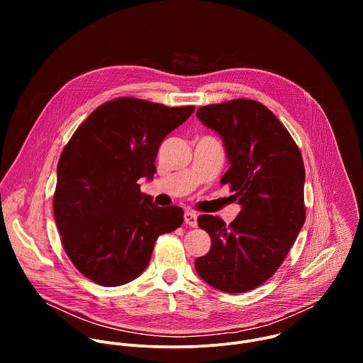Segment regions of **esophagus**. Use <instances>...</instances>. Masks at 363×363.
Instances as JSON below:
<instances>
[{
  "mask_svg": "<svg viewBox=\"0 0 363 363\" xmlns=\"http://www.w3.org/2000/svg\"><path fill=\"white\" fill-rule=\"evenodd\" d=\"M184 221H185V224H188L189 227H194V228L198 225L196 214H194V213H191V211H186V213L184 214Z\"/></svg>",
  "mask_w": 363,
  "mask_h": 363,
  "instance_id": "1",
  "label": "esophagus"
}]
</instances>
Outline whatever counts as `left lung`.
Instances as JSON below:
<instances>
[{"label":"left lung","instance_id":"left-lung-1","mask_svg":"<svg viewBox=\"0 0 363 363\" xmlns=\"http://www.w3.org/2000/svg\"><path fill=\"white\" fill-rule=\"evenodd\" d=\"M196 116L223 138L230 168L221 185L230 186L241 211L228 225L220 217H198L211 248L196 258L195 270L221 291H248L277 272L304 224L301 153L283 123L255 100L202 106Z\"/></svg>","mask_w":363,"mask_h":363}]
</instances>
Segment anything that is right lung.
Listing matches in <instances>:
<instances>
[{"mask_svg":"<svg viewBox=\"0 0 363 363\" xmlns=\"http://www.w3.org/2000/svg\"><path fill=\"white\" fill-rule=\"evenodd\" d=\"M194 111L118 97L93 111L65 146L55 220L70 262L89 280L105 287L132 281L158 237L184 223L182 208L155 205L138 181L153 178L160 145Z\"/></svg>","mask_w":363,"mask_h":363,"instance_id":"add662e5","label":"right lung"}]
</instances>
